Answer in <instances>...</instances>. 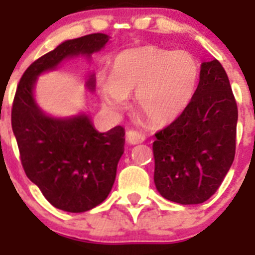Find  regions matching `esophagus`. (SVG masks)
I'll use <instances>...</instances> for the list:
<instances>
[{"mask_svg": "<svg viewBox=\"0 0 255 255\" xmlns=\"http://www.w3.org/2000/svg\"><path fill=\"white\" fill-rule=\"evenodd\" d=\"M144 135L136 130H128L126 131V140L130 144H139L144 141Z\"/></svg>", "mask_w": 255, "mask_h": 255, "instance_id": "obj_1", "label": "esophagus"}]
</instances>
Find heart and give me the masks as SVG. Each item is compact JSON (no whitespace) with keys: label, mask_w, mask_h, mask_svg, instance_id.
<instances>
[{"label":"heart","mask_w":255,"mask_h":255,"mask_svg":"<svg viewBox=\"0 0 255 255\" xmlns=\"http://www.w3.org/2000/svg\"><path fill=\"white\" fill-rule=\"evenodd\" d=\"M197 82L198 65L190 53L143 46L114 58L111 78L101 82V96L107 107L121 110L135 92L136 111L150 124L164 125L185 110Z\"/></svg>","instance_id":"1"}]
</instances>
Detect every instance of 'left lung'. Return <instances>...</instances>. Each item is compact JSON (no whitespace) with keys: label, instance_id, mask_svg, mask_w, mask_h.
<instances>
[{"label":"left lung","instance_id":"left-lung-1","mask_svg":"<svg viewBox=\"0 0 255 255\" xmlns=\"http://www.w3.org/2000/svg\"><path fill=\"white\" fill-rule=\"evenodd\" d=\"M238 105L218 60L203 62L193 98L155 132L154 184L166 199L199 204L215 194L234 162Z\"/></svg>","mask_w":255,"mask_h":255}]
</instances>
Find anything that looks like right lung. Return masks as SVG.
<instances>
[{"instance_id":"1","label":"right lung","mask_w":255,"mask_h":255,"mask_svg":"<svg viewBox=\"0 0 255 255\" xmlns=\"http://www.w3.org/2000/svg\"><path fill=\"white\" fill-rule=\"evenodd\" d=\"M108 42L94 33L70 39L35 60L22 74L11 110V125L22 168L53 207L71 213L89 211L111 191L119 159L124 153L125 130L115 126L98 132L89 117L53 119L40 111L33 97L37 76L61 61L91 55ZM87 85L94 89V79Z\"/></svg>"}]
</instances>
